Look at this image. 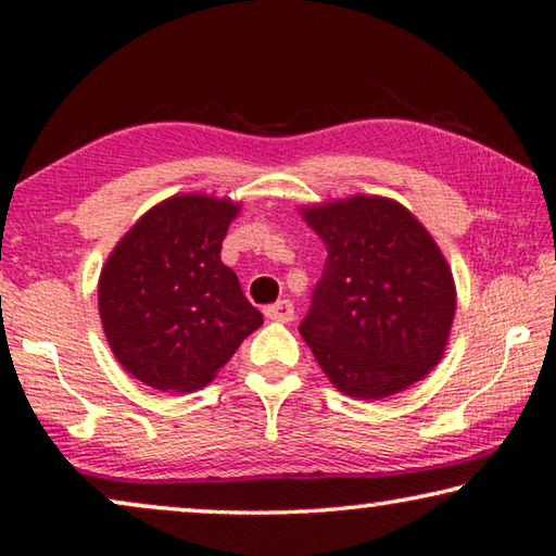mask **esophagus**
<instances>
[{
  "label": "esophagus",
  "instance_id": "obj_1",
  "mask_svg": "<svg viewBox=\"0 0 556 556\" xmlns=\"http://www.w3.org/2000/svg\"><path fill=\"white\" fill-rule=\"evenodd\" d=\"M265 316L271 318V321H279V324H289L291 318H294V304H291L289 299H281L277 304H271L265 308Z\"/></svg>",
  "mask_w": 556,
  "mask_h": 556
}]
</instances>
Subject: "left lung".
Segmentation results:
<instances>
[{
    "instance_id": "left-lung-1",
    "label": "left lung",
    "mask_w": 556,
    "mask_h": 556,
    "mask_svg": "<svg viewBox=\"0 0 556 556\" xmlns=\"http://www.w3.org/2000/svg\"><path fill=\"white\" fill-rule=\"evenodd\" d=\"M326 244L301 336L326 378L355 400H382L437 368L456 316V285L431 232L402 203L357 193L301 205Z\"/></svg>"
}]
</instances>
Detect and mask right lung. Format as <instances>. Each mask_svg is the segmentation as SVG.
I'll list each match as a JSON object with an SVG mask.
<instances>
[{"label":"right lung","instance_id":"1","mask_svg":"<svg viewBox=\"0 0 556 556\" xmlns=\"http://www.w3.org/2000/svg\"><path fill=\"white\" fill-rule=\"evenodd\" d=\"M242 203L178 193L125 232L100 271L102 331L131 378L162 392L208 384L262 326L220 248Z\"/></svg>","mask_w":556,"mask_h":556}]
</instances>
